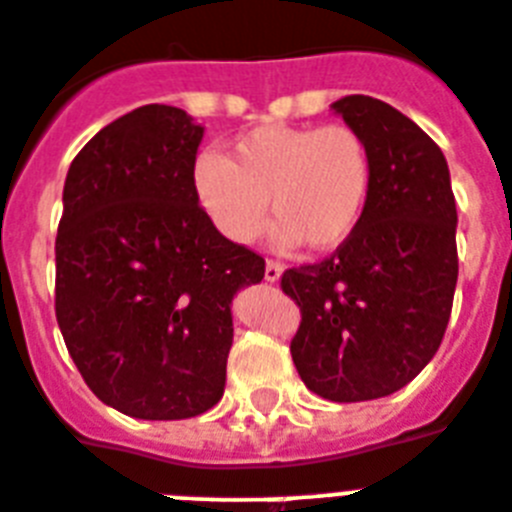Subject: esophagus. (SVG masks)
<instances>
[{
    "label": "esophagus",
    "instance_id": "1",
    "mask_svg": "<svg viewBox=\"0 0 512 512\" xmlns=\"http://www.w3.org/2000/svg\"><path fill=\"white\" fill-rule=\"evenodd\" d=\"M282 272H285V264H282V261H274V259L266 261V272H264L266 282H277V279L282 277Z\"/></svg>",
    "mask_w": 512,
    "mask_h": 512
}]
</instances>
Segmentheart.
I'll return each mask as SVG.
<instances>
[{
  "label": "heart",
  "instance_id": "heart-1",
  "mask_svg": "<svg viewBox=\"0 0 512 512\" xmlns=\"http://www.w3.org/2000/svg\"><path fill=\"white\" fill-rule=\"evenodd\" d=\"M191 183L199 207L233 243L264 230L272 202L282 243L331 251L368 212L375 163L368 139L347 124H269L235 137L225 157H196Z\"/></svg>",
  "mask_w": 512,
  "mask_h": 512
}]
</instances>
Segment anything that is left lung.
Returning a JSON list of instances; mask_svg holds the SVG:
<instances>
[{
  "label": "left lung",
  "instance_id": "1",
  "mask_svg": "<svg viewBox=\"0 0 512 512\" xmlns=\"http://www.w3.org/2000/svg\"><path fill=\"white\" fill-rule=\"evenodd\" d=\"M368 139L375 183L360 227L316 264L282 274L300 308L290 352L313 393L339 404L414 381L443 342L458 279L456 199L440 147L370 95L336 100Z\"/></svg>",
  "mask_w": 512,
  "mask_h": 512
}]
</instances>
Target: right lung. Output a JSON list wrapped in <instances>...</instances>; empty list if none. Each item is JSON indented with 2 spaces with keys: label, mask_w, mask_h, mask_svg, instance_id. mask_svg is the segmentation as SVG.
<instances>
[{
  "label": "right lung",
  "mask_w": 512,
  "mask_h": 512,
  "mask_svg": "<svg viewBox=\"0 0 512 512\" xmlns=\"http://www.w3.org/2000/svg\"><path fill=\"white\" fill-rule=\"evenodd\" d=\"M204 129L173 106L103 126L64 181L56 321L87 388L137 419H189L225 393L230 303L264 259L212 225L191 183Z\"/></svg>",
  "instance_id": "1"
}]
</instances>
